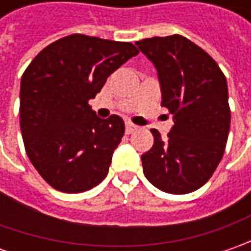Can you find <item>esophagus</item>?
<instances>
[{
	"label": "esophagus",
	"mask_w": 251,
	"mask_h": 251,
	"mask_svg": "<svg viewBox=\"0 0 251 251\" xmlns=\"http://www.w3.org/2000/svg\"><path fill=\"white\" fill-rule=\"evenodd\" d=\"M137 128H138V126L132 124L131 121H127V123H126V132H127V134H132Z\"/></svg>",
	"instance_id": "1"
}]
</instances>
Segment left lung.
<instances>
[{"instance_id": "8db88e82", "label": "left lung", "mask_w": 251, "mask_h": 251, "mask_svg": "<svg viewBox=\"0 0 251 251\" xmlns=\"http://www.w3.org/2000/svg\"><path fill=\"white\" fill-rule=\"evenodd\" d=\"M153 63L162 106L173 114L165 140L159 131L145 152L142 169L156 188L187 194L207 183L224 156L230 128L227 83L215 60L180 34L135 42Z\"/></svg>"}]
</instances>
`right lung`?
Masks as SVG:
<instances>
[{
    "mask_svg": "<svg viewBox=\"0 0 251 251\" xmlns=\"http://www.w3.org/2000/svg\"><path fill=\"white\" fill-rule=\"evenodd\" d=\"M140 53L128 42L70 34L49 44L21 81V131L39 175L55 190L82 193L107 176L124 121L100 119L88 101Z\"/></svg>",
    "mask_w": 251,
    "mask_h": 251,
    "instance_id": "right-lung-1",
    "label": "right lung"
}]
</instances>
